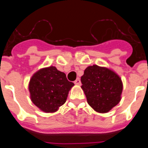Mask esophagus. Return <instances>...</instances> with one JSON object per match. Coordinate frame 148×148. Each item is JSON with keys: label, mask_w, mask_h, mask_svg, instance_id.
Segmentation results:
<instances>
[{"label": "esophagus", "mask_w": 148, "mask_h": 148, "mask_svg": "<svg viewBox=\"0 0 148 148\" xmlns=\"http://www.w3.org/2000/svg\"><path fill=\"white\" fill-rule=\"evenodd\" d=\"M74 83L75 84H77V85H81V80H80V78H76V80L74 82Z\"/></svg>", "instance_id": "1"}]
</instances>
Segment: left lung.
Returning <instances> with one entry per match:
<instances>
[{
  "label": "left lung",
  "mask_w": 148,
  "mask_h": 148,
  "mask_svg": "<svg viewBox=\"0 0 148 148\" xmlns=\"http://www.w3.org/2000/svg\"><path fill=\"white\" fill-rule=\"evenodd\" d=\"M81 82L87 103L95 111L108 113L119 103L122 82L112 70L97 65L90 66L84 72Z\"/></svg>",
  "instance_id": "1"
}]
</instances>
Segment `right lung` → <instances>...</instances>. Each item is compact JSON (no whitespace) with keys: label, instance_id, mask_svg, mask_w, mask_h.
Listing matches in <instances>:
<instances>
[{"label":"right lung","instance_id":"obj_1","mask_svg":"<svg viewBox=\"0 0 148 148\" xmlns=\"http://www.w3.org/2000/svg\"><path fill=\"white\" fill-rule=\"evenodd\" d=\"M74 85L65 73L55 66L41 69L30 79L29 90L35 106L46 113H53L66 102L68 92Z\"/></svg>","mask_w":148,"mask_h":148}]
</instances>
